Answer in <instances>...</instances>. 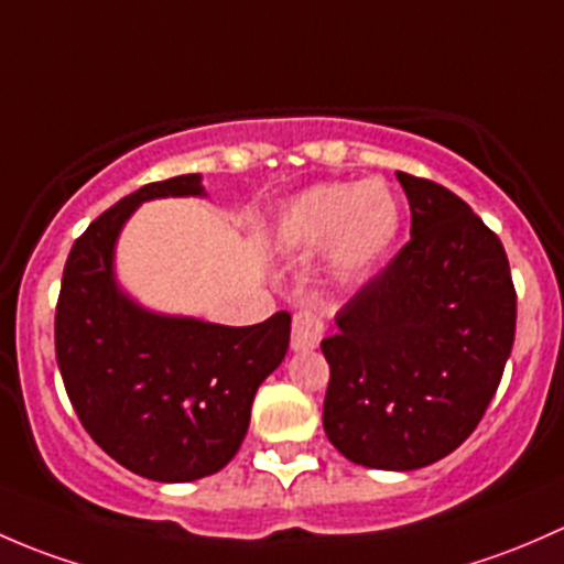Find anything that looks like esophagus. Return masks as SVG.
Here are the masks:
<instances>
[{
  "mask_svg": "<svg viewBox=\"0 0 564 564\" xmlns=\"http://www.w3.org/2000/svg\"><path fill=\"white\" fill-rule=\"evenodd\" d=\"M325 334V321L317 310H301L293 315V336H290V347L293 350H312L321 345Z\"/></svg>",
  "mask_w": 564,
  "mask_h": 564,
  "instance_id": "obj_1",
  "label": "esophagus"
}]
</instances>
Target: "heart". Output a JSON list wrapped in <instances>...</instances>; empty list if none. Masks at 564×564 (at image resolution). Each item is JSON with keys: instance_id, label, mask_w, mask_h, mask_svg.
Returning a JSON list of instances; mask_svg holds the SVG:
<instances>
[{"instance_id": "heart-1", "label": "heart", "mask_w": 564, "mask_h": 564, "mask_svg": "<svg viewBox=\"0 0 564 564\" xmlns=\"http://www.w3.org/2000/svg\"><path fill=\"white\" fill-rule=\"evenodd\" d=\"M402 228V206L382 182L317 184L288 203L276 239L312 249L328 239V263L339 276H358L380 263Z\"/></svg>"}]
</instances>
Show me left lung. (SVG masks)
Segmentation results:
<instances>
[{
  "mask_svg": "<svg viewBox=\"0 0 564 564\" xmlns=\"http://www.w3.org/2000/svg\"><path fill=\"white\" fill-rule=\"evenodd\" d=\"M397 176L410 241L323 339L325 434L375 469H417L456 451L495 399L516 336V288L495 230L443 184Z\"/></svg>",
  "mask_w": 564,
  "mask_h": 564,
  "instance_id": "left-lung-1",
  "label": "left lung"
}]
</instances>
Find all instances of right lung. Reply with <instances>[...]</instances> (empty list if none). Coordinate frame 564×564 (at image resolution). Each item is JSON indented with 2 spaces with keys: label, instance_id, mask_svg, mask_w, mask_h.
Returning <instances> with one entry per match:
<instances>
[{
  "label": "right lung",
  "instance_id": "right-lung-1",
  "mask_svg": "<svg viewBox=\"0 0 564 564\" xmlns=\"http://www.w3.org/2000/svg\"><path fill=\"white\" fill-rule=\"evenodd\" d=\"M200 193L187 173L121 197L75 239L56 301V364L75 415L110 458L160 484L206 478L236 456L254 391L290 345L288 312L230 328L152 315L116 290L113 243L138 203Z\"/></svg>",
  "mask_w": 564,
  "mask_h": 564
}]
</instances>
